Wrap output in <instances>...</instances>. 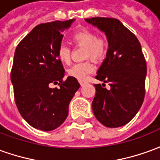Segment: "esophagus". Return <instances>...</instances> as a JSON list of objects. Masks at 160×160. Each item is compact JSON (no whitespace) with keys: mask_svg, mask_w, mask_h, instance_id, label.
<instances>
[{"mask_svg":"<svg viewBox=\"0 0 160 160\" xmlns=\"http://www.w3.org/2000/svg\"><path fill=\"white\" fill-rule=\"evenodd\" d=\"M80 86H81V87H83V86H85V85L87 84V82H86V81H83V80H80Z\"/></svg>","mask_w":160,"mask_h":160,"instance_id":"obj_1","label":"esophagus"}]
</instances>
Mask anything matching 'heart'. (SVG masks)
Masks as SVG:
<instances>
[{
    "label": "heart",
    "instance_id": "b5f03b06",
    "mask_svg": "<svg viewBox=\"0 0 160 160\" xmlns=\"http://www.w3.org/2000/svg\"><path fill=\"white\" fill-rule=\"evenodd\" d=\"M73 42L85 47V58H92L94 61L104 59L108 49V42L104 37H96L95 33L90 30L82 29L74 33L72 37ZM58 59L63 63L68 64L71 60L70 49L65 44H61L57 49ZM95 66L92 61H86L83 62L76 63L70 68L68 73L70 76L76 78L79 80H86L87 76L93 73Z\"/></svg>",
    "mask_w": 160,
    "mask_h": 160
}]
</instances>
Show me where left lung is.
Wrapping results in <instances>:
<instances>
[{"label": "left lung", "instance_id": "8db88e82", "mask_svg": "<svg viewBox=\"0 0 160 160\" xmlns=\"http://www.w3.org/2000/svg\"><path fill=\"white\" fill-rule=\"evenodd\" d=\"M86 21L104 32L109 43L96 79L109 83L111 88H103V83L94 85L93 114L105 127L123 126L134 118L144 100L147 62L141 43L118 19L94 17Z\"/></svg>", "mask_w": 160, "mask_h": 160}]
</instances>
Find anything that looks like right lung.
<instances>
[{
	"label": "right lung",
	"instance_id": "right-lung-1",
	"mask_svg": "<svg viewBox=\"0 0 160 160\" xmlns=\"http://www.w3.org/2000/svg\"><path fill=\"white\" fill-rule=\"evenodd\" d=\"M73 21L40 24L15 49L11 81L16 105L22 118L37 129L50 131L62 125L80 87L76 78L68 76L63 80L65 70L57 56L62 32ZM51 83L60 87L51 88Z\"/></svg>",
	"mask_w": 160,
	"mask_h": 160
}]
</instances>
